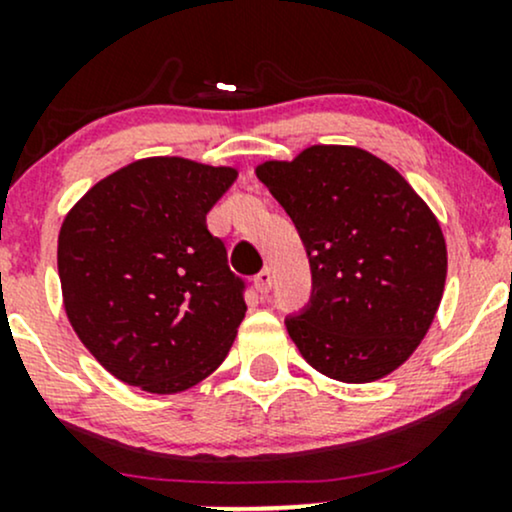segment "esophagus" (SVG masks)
I'll use <instances>...</instances> for the list:
<instances>
[{"label":"esophagus","mask_w":512,"mask_h":512,"mask_svg":"<svg viewBox=\"0 0 512 512\" xmlns=\"http://www.w3.org/2000/svg\"><path fill=\"white\" fill-rule=\"evenodd\" d=\"M272 281H274L272 269H262V272L255 276V289L260 291L262 296H267V293L272 291Z\"/></svg>","instance_id":"obj_1"}]
</instances>
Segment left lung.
Returning <instances> with one entry per match:
<instances>
[{
  "mask_svg": "<svg viewBox=\"0 0 512 512\" xmlns=\"http://www.w3.org/2000/svg\"><path fill=\"white\" fill-rule=\"evenodd\" d=\"M255 173L308 252L313 296L286 320L301 356L339 383L390 375L443 298L448 248L436 214L390 163L358 146L315 144Z\"/></svg>",
  "mask_w": 512,
  "mask_h": 512,
  "instance_id": "1",
  "label": "left lung"
}]
</instances>
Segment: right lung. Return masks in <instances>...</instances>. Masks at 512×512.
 I'll use <instances>...</instances> for the list:
<instances>
[{"mask_svg": "<svg viewBox=\"0 0 512 512\" xmlns=\"http://www.w3.org/2000/svg\"><path fill=\"white\" fill-rule=\"evenodd\" d=\"M236 178L231 166L139 158L64 216V310L81 344L122 383L175 395L231 351L248 305L207 214Z\"/></svg>", "mask_w": 512, "mask_h": 512, "instance_id": "1", "label": "right lung"}]
</instances>
